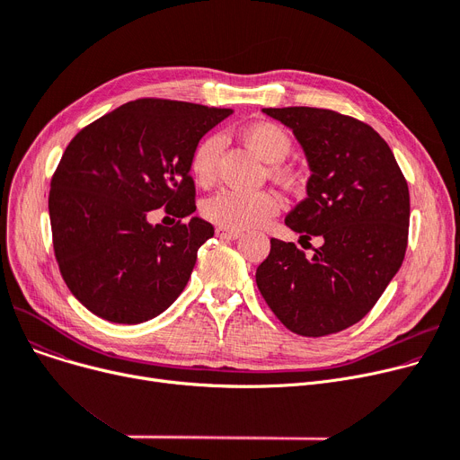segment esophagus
<instances>
[{
  "mask_svg": "<svg viewBox=\"0 0 460 460\" xmlns=\"http://www.w3.org/2000/svg\"><path fill=\"white\" fill-rule=\"evenodd\" d=\"M216 236L222 238V240H236L240 236L238 231L227 229V227H216Z\"/></svg>",
  "mask_w": 460,
  "mask_h": 460,
  "instance_id": "1",
  "label": "esophagus"
}]
</instances>
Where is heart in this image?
Instances as JSON below:
<instances>
[{
	"label": "heart",
	"instance_id": "b5f03b06",
	"mask_svg": "<svg viewBox=\"0 0 460 460\" xmlns=\"http://www.w3.org/2000/svg\"><path fill=\"white\" fill-rule=\"evenodd\" d=\"M240 137L264 162L278 164L293 149V137L272 120H255L240 130ZM224 153V137L210 134L203 137L190 156L191 175L199 184L214 182L217 164ZM279 210V201L270 191H243L226 188L214 193L203 205L207 220L233 231L255 229L267 224Z\"/></svg>",
	"mask_w": 460,
	"mask_h": 460
}]
</instances>
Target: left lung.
I'll return each mask as SVG.
<instances>
[{"mask_svg":"<svg viewBox=\"0 0 460 460\" xmlns=\"http://www.w3.org/2000/svg\"><path fill=\"white\" fill-rule=\"evenodd\" d=\"M291 128L311 177L307 198L285 217L300 238L321 236L311 259L270 240L255 274L262 298L291 332L321 337L364 319L399 272L410 196L395 156L358 119L321 108H264Z\"/></svg>","mask_w":460,"mask_h":460,"instance_id":"1","label":"left lung"}]
</instances>
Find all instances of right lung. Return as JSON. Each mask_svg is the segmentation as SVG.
Listing matches in <instances>:
<instances>
[{
	"label": "right lung",
	"mask_w": 460,
	"mask_h": 460,
	"mask_svg": "<svg viewBox=\"0 0 460 460\" xmlns=\"http://www.w3.org/2000/svg\"><path fill=\"white\" fill-rule=\"evenodd\" d=\"M231 110L139 99L96 119L68 143L52 179L50 224L61 276L96 317L151 321L172 305L214 234L199 216L153 226L151 210H196L190 156Z\"/></svg>",
	"instance_id": "right-lung-1"
}]
</instances>
